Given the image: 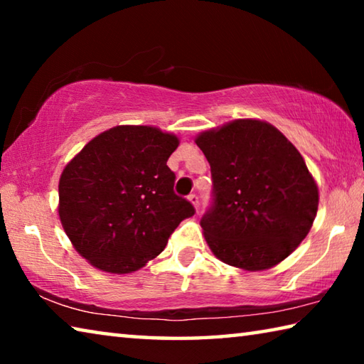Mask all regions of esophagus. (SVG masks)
I'll list each match as a JSON object with an SVG mask.
<instances>
[{
  "mask_svg": "<svg viewBox=\"0 0 364 364\" xmlns=\"http://www.w3.org/2000/svg\"><path fill=\"white\" fill-rule=\"evenodd\" d=\"M188 199L191 200V204H193L196 208H199V197H197V194H189Z\"/></svg>",
  "mask_w": 364,
  "mask_h": 364,
  "instance_id": "34e87169",
  "label": "esophagus"
}]
</instances>
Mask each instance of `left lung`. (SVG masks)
<instances>
[{
  "instance_id": "obj_1",
  "label": "left lung",
  "mask_w": 364,
  "mask_h": 364,
  "mask_svg": "<svg viewBox=\"0 0 364 364\" xmlns=\"http://www.w3.org/2000/svg\"><path fill=\"white\" fill-rule=\"evenodd\" d=\"M196 144L212 171V202L200 220L221 262L249 271L284 260L318 210V188L304 157L273 125L236 120Z\"/></svg>"
}]
</instances>
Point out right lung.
Segmentation results:
<instances>
[{
    "label": "right lung",
    "instance_id": "1",
    "mask_svg": "<svg viewBox=\"0 0 364 364\" xmlns=\"http://www.w3.org/2000/svg\"><path fill=\"white\" fill-rule=\"evenodd\" d=\"M178 138L122 125L91 139L60 175L59 217L73 247L107 273H132L165 249L196 213L175 194L167 160Z\"/></svg>",
    "mask_w": 364,
    "mask_h": 364
}]
</instances>
